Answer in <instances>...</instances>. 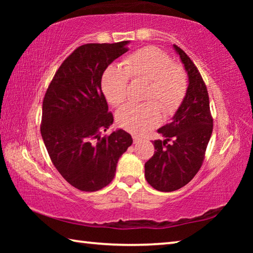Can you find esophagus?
Instances as JSON below:
<instances>
[{
	"instance_id": "esophagus-1",
	"label": "esophagus",
	"mask_w": 253,
	"mask_h": 253,
	"mask_svg": "<svg viewBox=\"0 0 253 253\" xmlns=\"http://www.w3.org/2000/svg\"><path fill=\"white\" fill-rule=\"evenodd\" d=\"M132 139H134V143H135V144L139 143L140 140H142V138H140V137H138V136H132Z\"/></svg>"
}]
</instances>
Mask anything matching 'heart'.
<instances>
[{"instance_id": "b5f03b06", "label": "heart", "mask_w": 253, "mask_h": 253, "mask_svg": "<svg viewBox=\"0 0 253 253\" xmlns=\"http://www.w3.org/2000/svg\"><path fill=\"white\" fill-rule=\"evenodd\" d=\"M123 66H108L101 77L102 92L110 105L119 106L126 100L130 77L135 80L149 81L145 99L157 100L166 116L176 111L185 96L186 78L168 53L147 46L127 55ZM160 105L155 101L127 104L117 111V124L136 134L151 129L162 121Z\"/></svg>"}]
</instances>
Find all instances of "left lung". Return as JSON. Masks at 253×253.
<instances>
[{
	"instance_id": "1",
	"label": "left lung",
	"mask_w": 253,
	"mask_h": 253,
	"mask_svg": "<svg viewBox=\"0 0 253 253\" xmlns=\"http://www.w3.org/2000/svg\"><path fill=\"white\" fill-rule=\"evenodd\" d=\"M188 78L183 101L172 122L158 128L164 140H154L155 153L145 163V177L161 192L176 191L193 178L202 165L213 129L208 89L188 55L173 45Z\"/></svg>"
}]
</instances>
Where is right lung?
<instances>
[{
	"instance_id": "obj_1",
	"label": "right lung",
	"mask_w": 253,
	"mask_h": 253,
	"mask_svg": "<svg viewBox=\"0 0 253 253\" xmlns=\"http://www.w3.org/2000/svg\"><path fill=\"white\" fill-rule=\"evenodd\" d=\"M130 41L88 43L68 57L45 92L41 135L55 169L72 186L95 192L113 181L119 157L132 144L124 129L101 136L113 114L101 90V77Z\"/></svg>"
}]
</instances>
